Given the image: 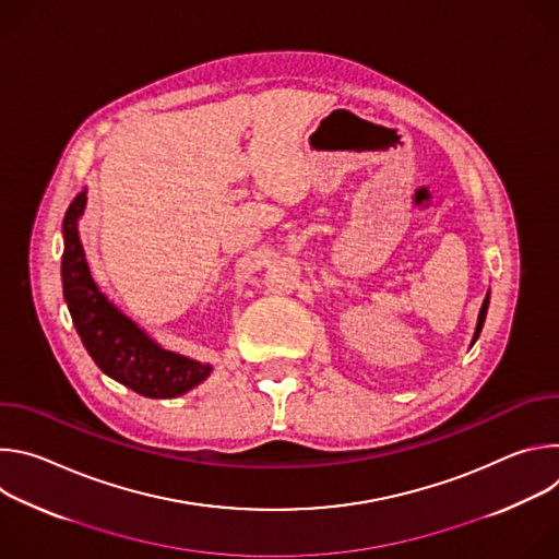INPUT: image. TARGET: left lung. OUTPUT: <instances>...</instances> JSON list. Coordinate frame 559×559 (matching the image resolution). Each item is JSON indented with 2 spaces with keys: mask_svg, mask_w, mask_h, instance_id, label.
I'll return each instance as SVG.
<instances>
[{
  "mask_svg": "<svg viewBox=\"0 0 559 559\" xmlns=\"http://www.w3.org/2000/svg\"><path fill=\"white\" fill-rule=\"evenodd\" d=\"M487 309H489V296L485 298V302H483V307H480V316H477V328H475V336H473V343L477 341V336H480V332H483L485 318H487Z\"/></svg>",
  "mask_w": 559,
  "mask_h": 559,
  "instance_id": "1",
  "label": "left lung"
}]
</instances>
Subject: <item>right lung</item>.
Instances as JSON below:
<instances>
[{"mask_svg": "<svg viewBox=\"0 0 559 559\" xmlns=\"http://www.w3.org/2000/svg\"><path fill=\"white\" fill-rule=\"evenodd\" d=\"M84 207L86 192H79L63 216L61 281L76 334L104 373L145 397H177L190 391L212 367L152 343L97 289L76 231Z\"/></svg>", "mask_w": 559, "mask_h": 559, "instance_id": "obj_1", "label": "right lung"}]
</instances>
